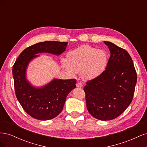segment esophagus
<instances>
[{"mask_svg": "<svg viewBox=\"0 0 147 147\" xmlns=\"http://www.w3.org/2000/svg\"><path fill=\"white\" fill-rule=\"evenodd\" d=\"M77 86L78 88H82L83 86V84L81 82H78L77 83Z\"/></svg>", "mask_w": 147, "mask_h": 147, "instance_id": "esophagus-1", "label": "esophagus"}]
</instances>
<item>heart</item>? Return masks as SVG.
<instances>
[{
	"label": "heart",
	"mask_w": 147,
	"mask_h": 147,
	"mask_svg": "<svg viewBox=\"0 0 147 147\" xmlns=\"http://www.w3.org/2000/svg\"><path fill=\"white\" fill-rule=\"evenodd\" d=\"M107 62L108 57L105 51L84 45L69 52L67 61H64L63 64L72 74L83 72L84 78L92 79L104 72Z\"/></svg>",
	"instance_id": "heart-1"
}]
</instances>
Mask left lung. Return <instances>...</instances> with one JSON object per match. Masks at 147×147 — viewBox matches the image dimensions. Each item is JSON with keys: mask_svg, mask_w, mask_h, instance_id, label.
Instances as JSON below:
<instances>
[{"mask_svg": "<svg viewBox=\"0 0 147 147\" xmlns=\"http://www.w3.org/2000/svg\"><path fill=\"white\" fill-rule=\"evenodd\" d=\"M104 42L110 51L105 70L88 81L83 90L89 113L96 119L107 121L117 118L131 103L137 72L126 50L111 42Z\"/></svg>", "mask_w": 147, "mask_h": 147, "instance_id": "8db88e82", "label": "left lung"}]
</instances>
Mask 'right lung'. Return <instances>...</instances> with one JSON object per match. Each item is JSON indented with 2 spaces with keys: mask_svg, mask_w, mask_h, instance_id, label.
<instances>
[{
  "mask_svg": "<svg viewBox=\"0 0 147 147\" xmlns=\"http://www.w3.org/2000/svg\"><path fill=\"white\" fill-rule=\"evenodd\" d=\"M67 42L47 41L26 48L18 57L13 66V77L16 96L22 107L30 117L48 120L57 117L63 110L66 97L76 87V80L55 79L41 88L32 87L26 79L29 62L39 53L54 55L63 53Z\"/></svg>",
  "mask_w": 147,
  "mask_h": 147,
  "instance_id": "right-lung-1",
  "label": "right lung"
}]
</instances>
